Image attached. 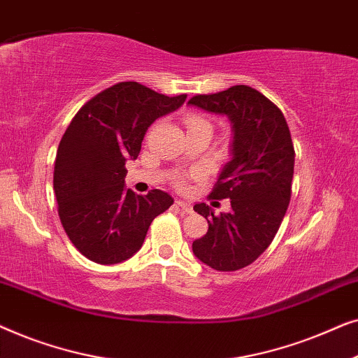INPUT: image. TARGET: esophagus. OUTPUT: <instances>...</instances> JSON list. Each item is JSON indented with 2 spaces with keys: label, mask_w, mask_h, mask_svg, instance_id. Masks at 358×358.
<instances>
[{
  "label": "esophagus",
  "mask_w": 358,
  "mask_h": 358,
  "mask_svg": "<svg viewBox=\"0 0 358 358\" xmlns=\"http://www.w3.org/2000/svg\"><path fill=\"white\" fill-rule=\"evenodd\" d=\"M176 205H178L180 210H184L185 213H192V205L185 202V200H176Z\"/></svg>",
  "instance_id": "esophagus-1"
}]
</instances>
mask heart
Instances as JSON below:
<instances>
[{
    "label": "heart",
    "mask_w": 358,
    "mask_h": 358,
    "mask_svg": "<svg viewBox=\"0 0 358 358\" xmlns=\"http://www.w3.org/2000/svg\"><path fill=\"white\" fill-rule=\"evenodd\" d=\"M185 125H187V129H194V127H210L207 120L202 119V117H199V115H194V114L185 117ZM179 185L180 187H184L182 180H180Z\"/></svg>",
    "instance_id": "b5f03b06"
}]
</instances>
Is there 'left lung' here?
I'll list each match as a JSON object with an SVG mask.
<instances>
[{
	"label": "left lung",
	"instance_id": "1",
	"mask_svg": "<svg viewBox=\"0 0 358 358\" xmlns=\"http://www.w3.org/2000/svg\"><path fill=\"white\" fill-rule=\"evenodd\" d=\"M189 104L227 115L233 125L231 159L210 194L231 200V212L217 217L207 203H195L208 231L195 239L192 251L215 271H239L268 248L290 203L295 166L290 129L272 101L244 85L197 94Z\"/></svg>",
	"mask_w": 358,
	"mask_h": 358
}]
</instances>
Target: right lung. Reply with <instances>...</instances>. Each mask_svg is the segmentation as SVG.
I'll list each match as a JSON object with an SVG mask.
<instances>
[{"instance_id": "add662e5", "label": "right lung", "mask_w": 358, "mask_h": 358, "mask_svg": "<svg viewBox=\"0 0 358 358\" xmlns=\"http://www.w3.org/2000/svg\"><path fill=\"white\" fill-rule=\"evenodd\" d=\"M135 81L101 91L73 117L57 150L53 190L70 241L92 262H124L145 241L153 220L173 205L159 189H125V163L136 159L148 127L184 104Z\"/></svg>"}]
</instances>
